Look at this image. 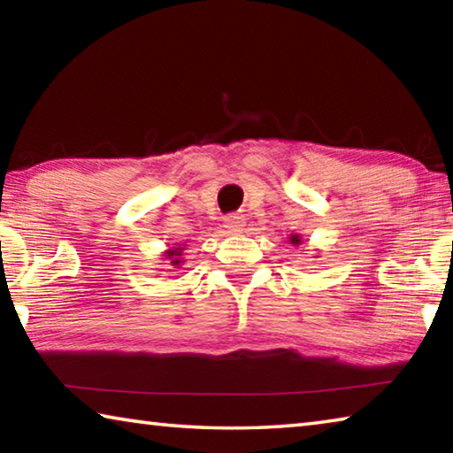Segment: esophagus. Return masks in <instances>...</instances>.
I'll return each mask as SVG.
<instances>
[{"label": "esophagus", "instance_id": "esophagus-1", "mask_svg": "<svg viewBox=\"0 0 453 453\" xmlns=\"http://www.w3.org/2000/svg\"><path fill=\"white\" fill-rule=\"evenodd\" d=\"M224 224L227 232H242L243 226H245V219L240 213H229V216L224 218Z\"/></svg>", "mask_w": 453, "mask_h": 453}]
</instances>
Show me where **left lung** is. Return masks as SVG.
Here are the masks:
<instances>
[{"label":"left lung","mask_w":453,"mask_h":453,"mask_svg":"<svg viewBox=\"0 0 453 453\" xmlns=\"http://www.w3.org/2000/svg\"><path fill=\"white\" fill-rule=\"evenodd\" d=\"M289 242H291V243H294V245H300V243H302V237L296 234V235H291V237H289Z\"/></svg>","instance_id":"left-lung-1"}]
</instances>
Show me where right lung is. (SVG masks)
<instances>
[{
  "label": "right lung",
  "instance_id": "add662e5",
  "mask_svg": "<svg viewBox=\"0 0 453 453\" xmlns=\"http://www.w3.org/2000/svg\"><path fill=\"white\" fill-rule=\"evenodd\" d=\"M181 251H183V248H173V250H167L165 251V259H167V262H170V265L180 267L183 264Z\"/></svg>",
  "mask_w": 453,
  "mask_h": 453
}]
</instances>
